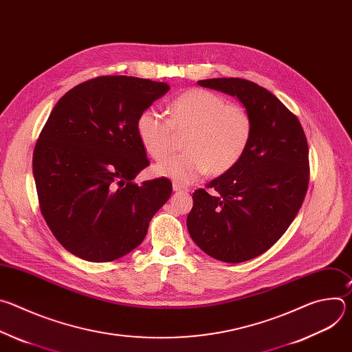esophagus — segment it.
I'll use <instances>...</instances> for the list:
<instances>
[{
  "mask_svg": "<svg viewBox=\"0 0 352 352\" xmlns=\"http://www.w3.org/2000/svg\"><path fill=\"white\" fill-rule=\"evenodd\" d=\"M173 190L174 192H188V188H185L184 185H181L178 182H174L173 184Z\"/></svg>",
  "mask_w": 352,
  "mask_h": 352,
  "instance_id": "esophagus-1",
  "label": "esophagus"
}]
</instances>
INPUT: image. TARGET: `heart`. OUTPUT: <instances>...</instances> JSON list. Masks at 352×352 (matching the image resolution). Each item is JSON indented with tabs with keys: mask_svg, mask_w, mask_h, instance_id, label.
<instances>
[{
	"mask_svg": "<svg viewBox=\"0 0 352 352\" xmlns=\"http://www.w3.org/2000/svg\"><path fill=\"white\" fill-rule=\"evenodd\" d=\"M167 118L155 107L140 113L136 131L142 146L153 159H163L173 148L175 132L185 133L186 152L159 162L156 175L188 184L208 171H230L243 156L252 136V120L238 104L205 89H190L171 103Z\"/></svg>",
	"mask_w": 352,
	"mask_h": 352,
	"instance_id": "obj_1",
	"label": "heart"
}]
</instances>
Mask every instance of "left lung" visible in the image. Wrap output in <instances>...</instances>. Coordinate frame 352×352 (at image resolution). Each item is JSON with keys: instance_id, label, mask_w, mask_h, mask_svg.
<instances>
[{"instance_id": "obj_1", "label": "left lung", "mask_w": 352, "mask_h": 352, "mask_svg": "<svg viewBox=\"0 0 352 352\" xmlns=\"http://www.w3.org/2000/svg\"><path fill=\"white\" fill-rule=\"evenodd\" d=\"M236 97L252 120L241 160L197 189L186 227L209 256L241 263L273 246L294 221L309 182V150L298 118L267 89L239 78L199 80Z\"/></svg>"}]
</instances>
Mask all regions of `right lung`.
I'll list each match as a JSON object with an SVG mask.
<instances>
[{
    "label": "right lung",
    "instance_id": "1",
    "mask_svg": "<svg viewBox=\"0 0 352 352\" xmlns=\"http://www.w3.org/2000/svg\"><path fill=\"white\" fill-rule=\"evenodd\" d=\"M170 90L164 82L100 76L67 91L33 152L41 214L57 241L89 262H111L139 246L167 202V178L132 182L148 166L136 121Z\"/></svg>",
    "mask_w": 352,
    "mask_h": 352
}]
</instances>
